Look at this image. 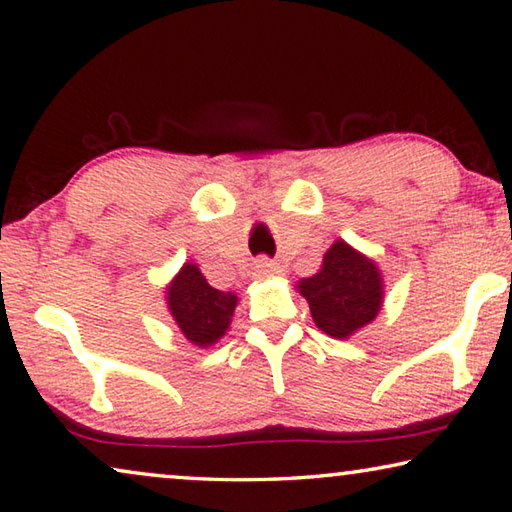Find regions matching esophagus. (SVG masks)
I'll list each match as a JSON object with an SVG mask.
<instances>
[{"label":"esophagus","instance_id":"1","mask_svg":"<svg viewBox=\"0 0 512 512\" xmlns=\"http://www.w3.org/2000/svg\"><path fill=\"white\" fill-rule=\"evenodd\" d=\"M255 273L259 275V278H271V275L282 273V266L275 264L269 257H259L255 262Z\"/></svg>","mask_w":512,"mask_h":512}]
</instances>
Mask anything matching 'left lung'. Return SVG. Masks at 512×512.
<instances>
[{
    "mask_svg": "<svg viewBox=\"0 0 512 512\" xmlns=\"http://www.w3.org/2000/svg\"><path fill=\"white\" fill-rule=\"evenodd\" d=\"M310 303L316 326L330 337L346 339L376 319L383 303V282L376 264L344 241L332 243L321 271L298 285Z\"/></svg>",
    "mask_w": 512,
    "mask_h": 512,
    "instance_id": "8db88e82",
    "label": "left lung"
}]
</instances>
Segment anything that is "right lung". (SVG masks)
<instances>
[{
	"mask_svg": "<svg viewBox=\"0 0 512 512\" xmlns=\"http://www.w3.org/2000/svg\"><path fill=\"white\" fill-rule=\"evenodd\" d=\"M168 307L189 342L209 346L225 335L237 296L214 289L196 264H184L168 287Z\"/></svg>",
	"mask_w": 512,
	"mask_h": 512,
	"instance_id": "right-lung-1",
	"label": "right lung"
}]
</instances>
